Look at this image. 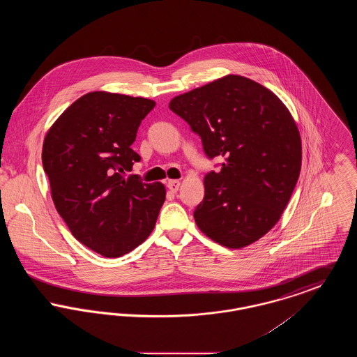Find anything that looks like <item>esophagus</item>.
Listing matches in <instances>:
<instances>
[{"label":"esophagus","instance_id":"1","mask_svg":"<svg viewBox=\"0 0 357 357\" xmlns=\"http://www.w3.org/2000/svg\"><path fill=\"white\" fill-rule=\"evenodd\" d=\"M167 187H169V190L172 191V192H176V191L179 190V187H181V181H179V179H172V181H169Z\"/></svg>","mask_w":357,"mask_h":357}]
</instances>
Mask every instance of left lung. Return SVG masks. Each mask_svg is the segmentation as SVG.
Returning <instances> with one entry per match:
<instances>
[{
    "label": "left lung",
    "mask_w": 357,
    "mask_h": 357,
    "mask_svg": "<svg viewBox=\"0 0 357 357\" xmlns=\"http://www.w3.org/2000/svg\"><path fill=\"white\" fill-rule=\"evenodd\" d=\"M171 111L202 139L220 172L204 179L194 220L204 236L229 249L245 248L280 221L301 171L303 149L287 105L266 86L226 75L171 99Z\"/></svg>",
    "instance_id": "8db88e82"
}]
</instances>
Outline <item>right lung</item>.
<instances>
[{"label":"right lung","instance_id":"obj_1","mask_svg":"<svg viewBox=\"0 0 357 357\" xmlns=\"http://www.w3.org/2000/svg\"><path fill=\"white\" fill-rule=\"evenodd\" d=\"M155 102L105 91L72 102L48 130L43 166L54 207L79 242L116 258L155 227L166 187L124 178L140 156L131 149Z\"/></svg>","mask_w":357,"mask_h":357}]
</instances>
